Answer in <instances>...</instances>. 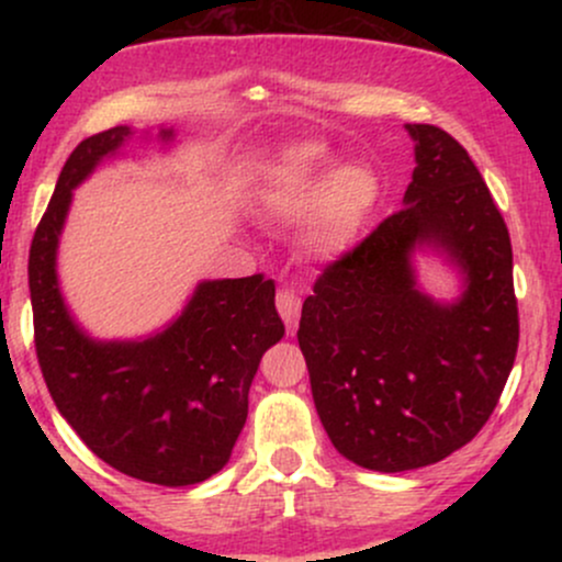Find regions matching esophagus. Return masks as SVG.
Listing matches in <instances>:
<instances>
[{"instance_id": "obj_1", "label": "esophagus", "mask_w": 562, "mask_h": 562, "mask_svg": "<svg viewBox=\"0 0 562 562\" xmlns=\"http://www.w3.org/2000/svg\"><path fill=\"white\" fill-rule=\"evenodd\" d=\"M277 312H280L282 322L288 325V333H295V327H299V317H301V295L295 293V290H277Z\"/></svg>"}]
</instances>
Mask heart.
Here are the masks:
<instances>
[{"instance_id": "heart-1", "label": "heart", "mask_w": 562, "mask_h": 562, "mask_svg": "<svg viewBox=\"0 0 562 562\" xmlns=\"http://www.w3.org/2000/svg\"><path fill=\"white\" fill-rule=\"evenodd\" d=\"M335 169V158L322 145L288 150L269 173L261 205L277 222L303 224V248L319 259H335L357 240L375 209L380 184L367 166Z\"/></svg>"}]
</instances>
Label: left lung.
I'll list each match as a JSON object with an SVG mask.
<instances>
[{
  "mask_svg": "<svg viewBox=\"0 0 562 562\" xmlns=\"http://www.w3.org/2000/svg\"><path fill=\"white\" fill-rule=\"evenodd\" d=\"M417 169L404 205L327 263L303 301L299 346L333 447L367 470L441 462L492 417L518 353L513 245L468 150L406 124ZM417 244L447 249L469 288L451 307L414 288Z\"/></svg>",
  "mask_w": 562,
  "mask_h": 562,
  "instance_id": "8db88e82",
  "label": "left lung"
}]
</instances>
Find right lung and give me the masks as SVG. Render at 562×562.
I'll use <instances>...</instances> for the list:
<instances>
[{
	"label": "right lung",
	"instance_id": "obj_1",
	"mask_svg": "<svg viewBox=\"0 0 562 562\" xmlns=\"http://www.w3.org/2000/svg\"><path fill=\"white\" fill-rule=\"evenodd\" d=\"M128 137L115 126L79 142L34 232L36 359L60 415L102 462L137 481L192 486L227 465L263 351L285 325L263 274L200 282L182 317L139 344H100L74 325L55 274L70 190Z\"/></svg>",
	"mask_w": 562,
	"mask_h": 562
}]
</instances>
